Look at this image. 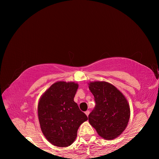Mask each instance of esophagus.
I'll return each mask as SVG.
<instances>
[{
    "label": "esophagus",
    "mask_w": 159,
    "mask_h": 159,
    "mask_svg": "<svg viewBox=\"0 0 159 159\" xmlns=\"http://www.w3.org/2000/svg\"><path fill=\"white\" fill-rule=\"evenodd\" d=\"M85 114L86 115H87V116H88V115H89V114H90V111H86L85 112Z\"/></svg>",
    "instance_id": "esophagus-1"
}]
</instances>
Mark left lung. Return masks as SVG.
Instances as JSON below:
<instances>
[{"label": "left lung", "mask_w": 159, "mask_h": 159, "mask_svg": "<svg viewBox=\"0 0 159 159\" xmlns=\"http://www.w3.org/2000/svg\"><path fill=\"white\" fill-rule=\"evenodd\" d=\"M96 106L88 116L90 124L104 139H114L125 130L130 109L125 97L114 85L106 81L88 83Z\"/></svg>", "instance_id": "8db88e82"}]
</instances>
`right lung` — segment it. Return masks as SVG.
<instances>
[{"mask_svg": "<svg viewBox=\"0 0 159 159\" xmlns=\"http://www.w3.org/2000/svg\"><path fill=\"white\" fill-rule=\"evenodd\" d=\"M78 88L76 83L57 81L39 99L38 116L41 131L55 146H70L76 138L79 126L88 120L74 101Z\"/></svg>", "mask_w": 159, "mask_h": 159, "instance_id": "obj_1", "label": "right lung"}]
</instances>
